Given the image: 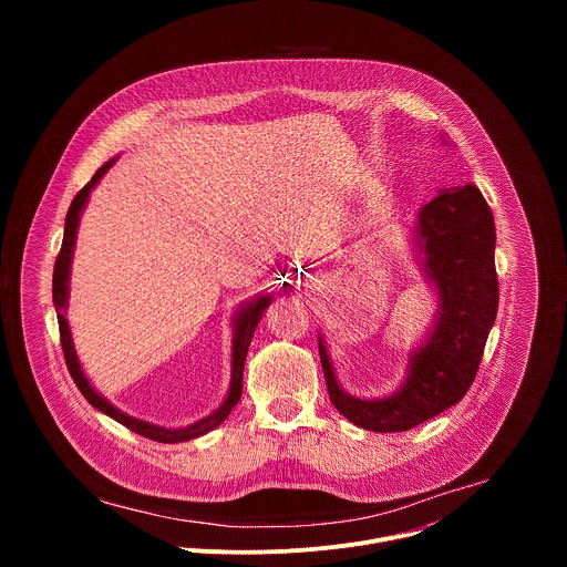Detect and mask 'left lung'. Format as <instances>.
Returning <instances> with one entry per match:
<instances>
[{"label": "left lung", "instance_id": "obj_1", "mask_svg": "<svg viewBox=\"0 0 567 567\" xmlns=\"http://www.w3.org/2000/svg\"><path fill=\"white\" fill-rule=\"evenodd\" d=\"M411 239L437 309L409 352L401 383L383 396L346 392L318 334L330 401L352 424L374 433L409 431L455 406L475 379L498 311L496 224L477 186L442 188L417 213Z\"/></svg>", "mask_w": 567, "mask_h": 567}]
</instances>
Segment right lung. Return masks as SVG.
Returning a JSON list of instances; mask_svg holds the SVG:
<instances>
[{"label": "right lung", "instance_id": "1", "mask_svg": "<svg viewBox=\"0 0 567 567\" xmlns=\"http://www.w3.org/2000/svg\"><path fill=\"white\" fill-rule=\"evenodd\" d=\"M118 156H112L110 161H105V164L96 171V175L92 177V182L80 190L71 206H69V213H66V219H64V237H62V249H60V256L55 260V267H53V307L58 311V326H60V341H62V352H64V361H66V368L78 385V390L85 394V399L92 403V406L101 413H105L107 417L116 420L118 424H123L125 429L147 437V440H154V442H164V444H177V442H188V440H195V437H202L206 435L208 431L217 429L228 415L230 411L235 409V403L239 401L241 396V374H245V361H247V352H249V346H251V339H254V332L258 328V322L262 320L267 307L271 305L274 296L269 293H262L254 300H247L241 302L239 309L233 313V343H230V383H228V392L224 396V401L219 403V406L202 417L199 422L195 424H188V426H177V429H168V426H158V424H152V422H145V420H138V417H132L127 413H123L121 409H116L114 403L103 396L94 383L90 381V377L85 374L83 365H80V359L75 354V348H73V337H71V328H69V320H66V305H69V280H71V262H73V249H75V237H78V226H80V215H83L87 202H90V195L92 190L99 186V182L105 177V173L116 164Z\"/></svg>", "mask_w": 567, "mask_h": 567}]
</instances>
